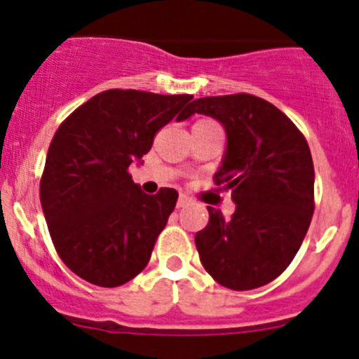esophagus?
I'll return each instance as SVG.
<instances>
[{
	"instance_id": "obj_1",
	"label": "esophagus",
	"mask_w": 359,
	"mask_h": 359,
	"mask_svg": "<svg viewBox=\"0 0 359 359\" xmlns=\"http://www.w3.org/2000/svg\"><path fill=\"white\" fill-rule=\"evenodd\" d=\"M190 201H192V199H190L189 196H185V194H180V199H177V208H183V207H187V205H189Z\"/></svg>"
}]
</instances>
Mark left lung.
Returning a JSON list of instances; mask_svg holds the SVG:
<instances>
[{
    "label": "left lung",
    "mask_w": 359,
    "mask_h": 359,
    "mask_svg": "<svg viewBox=\"0 0 359 359\" xmlns=\"http://www.w3.org/2000/svg\"><path fill=\"white\" fill-rule=\"evenodd\" d=\"M219 120L226 152L214 182L230 190L231 219L208 207L196 233L203 268L236 291L261 287L291 264L315 210V167L309 145L278 107L255 95L203 97L189 115Z\"/></svg>",
    "instance_id": "left-lung-1"
}]
</instances>
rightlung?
<instances>
[{"label": "right lung", "mask_w": 359, "mask_h": 359, "mask_svg": "<svg viewBox=\"0 0 359 359\" xmlns=\"http://www.w3.org/2000/svg\"><path fill=\"white\" fill-rule=\"evenodd\" d=\"M192 95L107 90L59 126L50 144L39 196L57 253L95 286H122L147 266L177 201L174 189L149 196L128 172Z\"/></svg>", "instance_id": "obj_1"}]
</instances>
